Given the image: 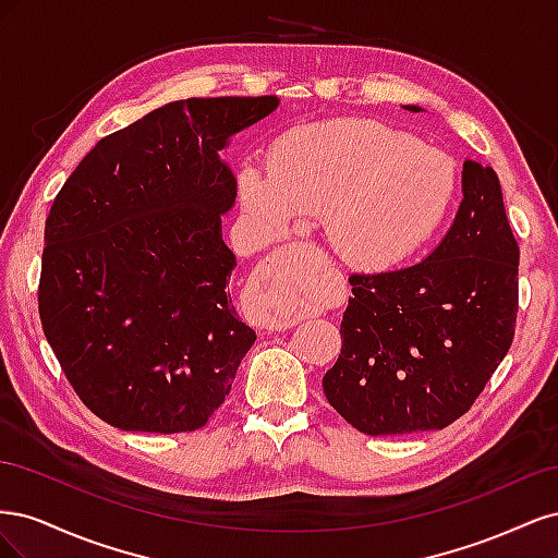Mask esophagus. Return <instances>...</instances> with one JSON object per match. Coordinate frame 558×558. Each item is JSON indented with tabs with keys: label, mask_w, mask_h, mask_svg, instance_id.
<instances>
[{
	"label": "esophagus",
	"mask_w": 558,
	"mask_h": 558,
	"mask_svg": "<svg viewBox=\"0 0 558 558\" xmlns=\"http://www.w3.org/2000/svg\"><path fill=\"white\" fill-rule=\"evenodd\" d=\"M253 320H256V326L263 328V330H289L298 324V316H286V314H279V312H256L253 314Z\"/></svg>",
	"instance_id": "obj_1"
}]
</instances>
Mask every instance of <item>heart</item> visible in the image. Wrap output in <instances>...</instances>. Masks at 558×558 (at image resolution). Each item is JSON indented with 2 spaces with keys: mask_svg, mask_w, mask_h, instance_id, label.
<instances>
[{
  "mask_svg": "<svg viewBox=\"0 0 558 558\" xmlns=\"http://www.w3.org/2000/svg\"><path fill=\"white\" fill-rule=\"evenodd\" d=\"M244 214L269 240L295 216H320L342 260L388 267L435 240L459 197V167L445 150L377 121H330L289 130L272 144L267 174L240 170ZM260 312L300 316L307 298L258 295Z\"/></svg>",
  "mask_w": 558,
  "mask_h": 558,
  "instance_id": "b5f03b06",
  "label": "heart"
}]
</instances>
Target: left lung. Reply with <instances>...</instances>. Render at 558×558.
<instances>
[{"label": "left lung", "mask_w": 558, "mask_h": 558, "mask_svg": "<svg viewBox=\"0 0 558 558\" xmlns=\"http://www.w3.org/2000/svg\"><path fill=\"white\" fill-rule=\"evenodd\" d=\"M461 183L453 223L424 260L349 277L342 351L324 393L361 433L442 430L470 410L510 351L519 246L500 181L492 167L465 160Z\"/></svg>", "instance_id": "obj_1"}]
</instances>
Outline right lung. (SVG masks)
Returning a JSON list of instances; mask_svg holds the SVG:
<instances>
[{"label":"right lung","mask_w":558,"mask_h":558,"mask_svg":"<svg viewBox=\"0 0 558 558\" xmlns=\"http://www.w3.org/2000/svg\"><path fill=\"white\" fill-rule=\"evenodd\" d=\"M279 97H191L99 140L46 218L44 335L86 408L121 430H197L256 332L230 305L221 216L234 134Z\"/></svg>","instance_id":"right-lung-1"}]
</instances>
